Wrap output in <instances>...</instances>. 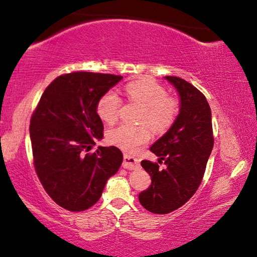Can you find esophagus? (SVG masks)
<instances>
[{
	"mask_svg": "<svg viewBox=\"0 0 257 257\" xmlns=\"http://www.w3.org/2000/svg\"><path fill=\"white\" fill-rule=\"evenodd\" d=\"M122 167L124 169H128V170H134V169H136L139 167V162L137 159L133 158V156H129L125 154L124 158H123V163H122Z\"/></svg>",
	"mask_w": 257,
	"mask_h": 257,
	"instance_id": "34e87169",
	"label": "esophagus"
}]
</instances>
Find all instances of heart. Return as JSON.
<instances>
[{"label": "heart", "mask_w": 257, "mask_h": 257, "mask_svg": "<svg viewBox=\"0 0 257 257\" xmlns=\"http://www.w3.org/2000/svg\"><path fill=\"white\" fill-rule=\"evenodd\" d=\"M125 94L130 101L144 107L141 122L149 123L156 134L165 133L175 122L178 103L175 98L168 97L167 90L158 82L146 79L133 81L125 86ZM120 107L121 99L118 94L110 90L98 99L96 111L102 121L111 124L118 119ZM150 138L151 129L146 124L138 127L120 124L107 133L110 144L128 152L136 151Z\"/></svg>", "instance_id": "heart-1"}]
</instances>
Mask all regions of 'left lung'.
<instances>
[{"mask_svg": "<svg viewBox=\"0 0 257 257\" xmlns=\"http://www.w3.org/2000/svg\"><path fill=\"white\" fill-rule=\"evenodd\" d=\"M179 95V114L170 129L151 146L159 163L142 161L152 184L139 194L147 211L167 214L184 205L201 185L214 144L212 113L206 98L189 82L178 77H164Z\"/></svg>", "mask_w": 257, "mask_h": 257, "instance_id": "8db88e82", "label": "left lung"}]
</instances>
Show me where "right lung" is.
<instances>
[{"label": "right lung", "mask_w": 257, "mask_h": 257, "mask_svg": "<svg viewBox=\"0 0 257 257\" xmlns=\"http://www.w3.org/2000/svg\"><path fill=\"white\" fill-rule=\"evenodd\" d=\"M121 76L71 72L47 86L30 120L35 170L50 197L66 210L85 211L96 203L123 155L115 146H98L103 123L98 99Z\"/></svg>", "instance_id": "1"}]
</instances>
